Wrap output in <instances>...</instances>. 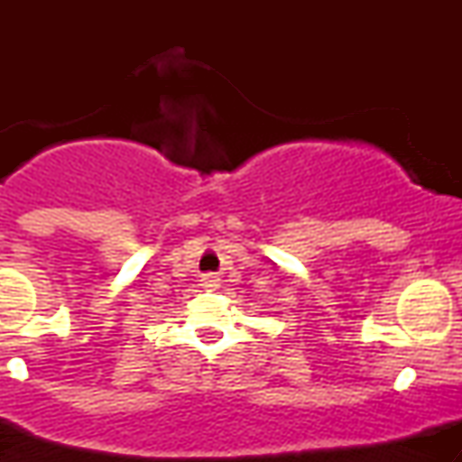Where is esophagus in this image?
Wrapping results in <instances>:
<instances>
[{
    "label": "esophagus",
    "instance_id": "esophagus-1",
    "mask_svg": "<svg viewBox=\"0 0 462 462\" xmlns=\"http://www.w3.org/2000/svg\"><path fill=\"white\" fill-rule=\"evenodd\" d=\"M201 286H204V289H208V291H213V289H217V286H219V278H217L215 273H204L201 275Z\"/></svg>",
    "mask_w": 462,
    "mask_h": 462
}]
</instances>
